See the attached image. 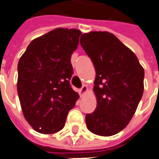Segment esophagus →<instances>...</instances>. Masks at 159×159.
I'll return each mask as SVG.
<instances>
[{"label":"esophagus","mask_w":159,"mask_h":159,"mask_svg":"<svg viewBox=\"0 0 159 159\" xmlns=\"http://www.w3.org/2000/svg\"><path fill=\"white\" fill-rule=\"evenodd\" d=\"M87 91H88V87H87L86 85H84V86L79 89L80 96H81V97H84V95L87 93Z\"/></svg>","instance_id":"obj_1"}]
</instances>
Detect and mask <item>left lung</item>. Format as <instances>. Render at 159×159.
<instances>
[{"label": "left lung", "instance_id": "1", "mask_svg": "<svg viewBox=\"0 0 159 159\" xmlns=\"http://www.w3.org/2000/svg\"><path fill=\"white\" fill-rule=\"evenodd\" d=\"M80 43L96 70L97 108L85 116L87 128L99 136H113L125 129L137 111L143 93V68L110 32L84 33Z\"/></svg>", "mask_w": 159, "mask_h": 159}]
</instances>
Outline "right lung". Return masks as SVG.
<instances>
[{"label": "right lung", "instance_id": "right-lung-1", "mask_svg": "<svg viewBox=\"0 0 159 159\" xmlns=\"http://www.w3.org/2000/svg\"><path fill=\"white\" fill-rule=\"evenodd\" d=\"M82 32L58 28L34 39L18 62L17 92L26 121L39 133L52 134L65 125L79 95L70 84L71 55Z\"/></svg>", "mask_w": 159, "mask_h": 159}]
</instances>
